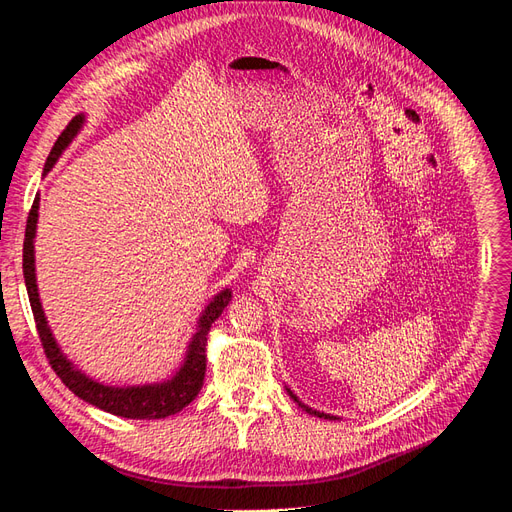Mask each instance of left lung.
<instances>
[{
  "label": "left lung",
  "instance_id": "obj_1",
  "mask_svg": "<svg viewBox=\"0 0 512 512\" xmlns=\"http://www.w3.org/2000/svg\"><path fill=\"white\" fill-rule=\"evenodd\" d=\"M287 391H290V389H287ZM290 396L294 398V402H298V406H300V409H305L309 415H318V417H324V419H335V417H331V415H326V413H320V411H313V409H309V406L307 404H303V402H300L296 396H294V393L290 391Z\"/></svg>",
  "mask_w": 512,
  "mask_h": 512
}]
</instances>
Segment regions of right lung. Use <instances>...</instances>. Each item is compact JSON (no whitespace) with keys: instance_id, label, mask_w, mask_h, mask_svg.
Masks as SVG:
<instances>
[{"instance_id":"add662e5","label":"right lung","mask_w":512,"mask_h":512,"mask_svg":"<svg viewBox=\"0 0 512 512\" xmlns=\"http://www.w3.org/2000/svg\"><path fill=\"white\" fill-rule=\"evenodd\" d=\"M84 123V116L77 114L75 119L64 127L62 134L58 136L54 149H51L47 162H45V173H49L51 166L56 164L60 153L67 149V144L75 138L77 131H80ZM36 220H38V196L32 203V209L28 214V225H25V240H23V279L25 287H28L30 305L34 313L36 331L41 337V344L45 350V357L51 368L60 376V381L67 385L77 398L86 400L88 404L97 406L101 411H108L119 417L129 419H162L168 415L179 413L183 406H188L203 387L205 378V365H207V333L212 329V324L218 320V316L229 305L231 292L222 290L218 296H214L212 303H209L203 311L199 320V329H196L192 342L188 346L186 361L179 368V372L170 378L166 383L157 385H140V387H110L101 385L93 378H88L73 363L62 355L54 335H51L45 313L41 307V298H38L36 290V274H34V235H36Z\"/></svg>"}]
</instances>
